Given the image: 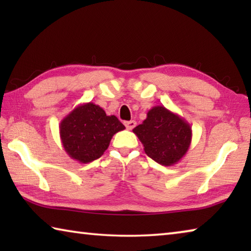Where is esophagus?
Listing matches in <instances>:
<instances>
[{
  "label": "esophagus",
  "mask_w": 251,
  "mask_h": 251,
  "mask_svg": "<svg viewBox=\"0 0 251 251\" xmlns=\"http://www.w3.org/2000/svg\"><path fill=\"white\" fill-rule=\"evenodd\" d=\"M125 126L127 129H133L134 127L136 126V122L135 121H128V122H125Z\"/></svg>",
  "instance_id": "esophagus-1"
}]
</instances>
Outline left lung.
<instances>
[{
	"mask_svg": "<svg viewBox=\"0 0 251 251\" xmlns=\"http://www.w3.org/2000/svg\"><path fill=\"white\" fill-rule=\"evenodd\" d=\"M133 131L147 156L163 166L177 164L188 151L193 137L189 123L160 105L148 110L146 120Z\"/></svg>",
	"mask_w": 251,
	"mask_h": 251,
	"instance_id": "left-lung-1",
	"label": "left lung"
}]
</instances>
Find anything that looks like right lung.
Here are the masks:
<instances>
[{"instance_id": "add662e5", "label": "right lung", "mask_w": 251, "mask_h": 251, "mask_svg": "<svg viewBox=\"0 0 251 251\" xmlns=\"http://www.w3.org/2000/svg\"><path fill=\"white\" fill-rule=\"evenodd\" d=\"M125 126L114 115L94 103H84L72 110L59 123V137L72 159L80 164L95 160L107 150L113 136Z\"/></svg>"}]
</instances>
